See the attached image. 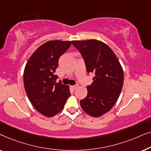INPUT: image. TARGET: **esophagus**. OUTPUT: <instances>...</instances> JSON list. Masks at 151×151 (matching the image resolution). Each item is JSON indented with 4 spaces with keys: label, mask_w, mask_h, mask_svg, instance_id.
<instances>
[{
    "label": "esophagus",
    "mask_w": 151,
    "mask_h": 151,
    "mask_svg": "<svg viewBox=\"0 0 151 151\" xmlns=\"http://www.w3.org/2000/svg\"><path fill=\"white\" fill-rule=\"evenodd\" d=\"M78 86H79V85H78V84H76V85H73V86H72L71 87L73 88V89H76V88H78Z\"/></svg>",
    "instance_id": "1"
}]
</instances>
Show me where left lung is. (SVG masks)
<instances>
[{
	"label": "left lung",
	"mask_w": 151,
	"mask_h": 151,
	"mask_svg": "<svg viewBox=\"0 0 151 151\" xmlns=\"http://www.w3.org/2000/svg\"><path fill=\"white\" fill-rule=\"evenodd\" d=\"M72 44L83 57L88 73L94 74L80 106L91 116H102L112 109L119 98L124 83L122 67L112 49L102 41L73 40Z\"/></svg>",
	"instance_id": "obj_1"
}]
</instances>
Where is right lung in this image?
<instances>
[{"label":"right lung","mask_w":151,"mask_h":151,"mask_svg":"<svg viewBox=\"0 0 151 151\" xmlns=\"http://www.w3.org/2000/svg\"><path fill=\"white\" fill-rule=\"evenodd\" d=\"M71 41L50 40L40 45L31 55L24 70V86L36 111L53 117L63 110L70 96L69 86L55 75L60 57L69 48Z\"/></svg>","instance_id":"add662e5"}]
</instances>
